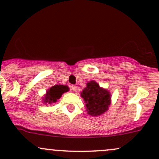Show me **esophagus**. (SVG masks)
Listing matches in <instances>:
<instances>
[{"label": "esophagus", "mask_w": 159, "mask_h": 159, "mask_svg": "<svg viewBox=\"0 0 159 159\" xmlns=\"http://www.w3.org/2000/svg\"><path fill=\"white\" fill-rule=\"evenodd\" d=\"M71 91H75L77 90V86H75V85H71Z\"/></svg>", "instance_id": "esophagus-1"}]
</instances>
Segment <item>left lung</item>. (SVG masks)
Wrapping results in <instances>:
<instances>
[{
    "label": "left lung",
    "mask_w": 159,
    "mask_h": 159,
    "mask_svg": "<svg viewBox=\"0 0 159 159\" xmlns=\"http://www.w3.org/2000/svg\"><path fill=\"white\" fill-rule=\"evenodd\" d=\"M85 101L88 113L91 116H99L106 112L110 104V93L100 88L99 84L91 81L81 92Z\"/></svg>",
    "instance_id": "obj_1"
}]
</instances>
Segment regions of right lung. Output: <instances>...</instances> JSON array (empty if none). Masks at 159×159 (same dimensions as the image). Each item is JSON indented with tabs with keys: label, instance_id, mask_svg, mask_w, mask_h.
I'll return each instance as SVG.
<instances>
[{
	"label": "right lung",
	"instance_id": "obj_1",
	"mask_svg": "<svg viewBox=\"0 0 159 159\" xmlns=\"http://www.w3.org/2000/svg\"><path fill=\"white\" fill-rule=\"evenodd\" d=\"M68 87L66 85H55L50 88L46 92V96L43 98L45 103H56L58 99L61 98L63 93L68 91Z\"/></svg>",
	"mask_w": 159,
	"mask_h": 159
}]
</instances>
